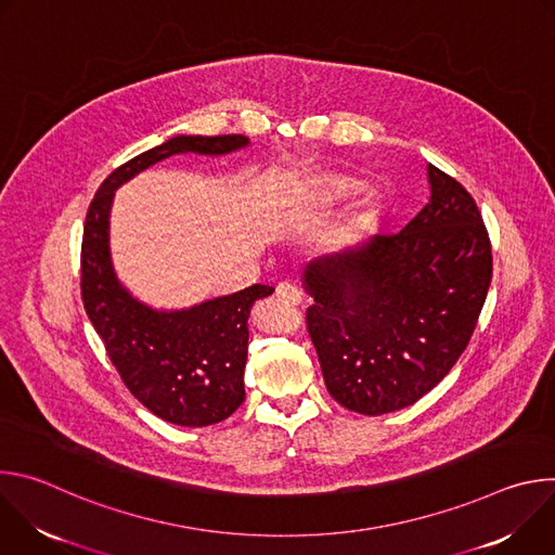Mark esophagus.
<instances>
[{"label":"esophagus","mask_w":555,"mask_h":555,"mask_svg":"<svg viewBox=\"0 0 555 555\" xmlns=\"http://www.w3.org/2000/svg\"><path fill=\"white\" fill-rule=\"evenodd\" d=\"M276 296H279V300H283L287 305H300V300H302L300 289L292 281H281L276 285Z\"/></svg>","instance_id":"1"}]
</instances>
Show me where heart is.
<instances>
[{
  "mask_svg": "<svg viewBox=\"0 0 555 555\" xmlns=\"http://www.w3.org/2000/svg\"><path fill=\"white\" fill-rule=\"evenodd\" d=\"M360 193V182L340 173H315L305 182L302 195L309 206L330 208L353 199Z\"/></svg>",
  "mask_w": 555,
  "mask_h": 555,
  "instance_id": "1",
  "label": "heart"
}]
</instances>
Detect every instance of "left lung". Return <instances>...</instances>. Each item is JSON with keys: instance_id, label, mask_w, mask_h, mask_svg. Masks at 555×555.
<instances>
[{"instance_id": "1", "label": "left lung", "mask_w": 555, "mask_h": 555, "mask_svg": "<svg viewBox=\"0 0 555 555\" xmlns=\"http://www.w3.org/2000/svg\"><path fill=\"white\" fill-rule=\"evenodd\" d=\"M430 197L398 232L307 263V330L332 398L360 415L415 404L454 366L492 281L472 195L428 165Z\"/></svg>"}]
</instances>
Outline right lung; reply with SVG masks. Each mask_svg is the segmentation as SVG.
I'll return each mask as SVG.
<instances>
[{
	"label": "right lung",
	"instance_id": "right-lung-1",
	"mask_svg": "<svg viewBox=\"0 0 555 555\" xmlns=\"http://www.w3.org/2000/svg\"><path fill=\"white\" fill-rule=\"evenodd\" d=\"M250 144L246 135H173L118 167L96 191L83 230L81 294L133 398L176 426L202 428L230 417L246 400L248 319L255 300L274 292L250 285L184 309H155L118 279L109 248L116 191L149 167L180 153L225 155Z\"/></svg>",
	"mask_w": 555,
	"mask_h": 555
}]
</instances>
